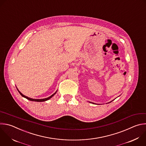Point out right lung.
<instances>
[{"label": "right lung", "instance_id": "add662e5", "mask_svg": "<svg viewBox=\"0 0 146 146\" xmlns=\"http://www.w3.org/2000/svg\"><path fill=\"white\" fill-rule=\"evenodd\" d=\"M18 92H19V93L21 94V95L22 96V97H23V98H26V99H27V100H30V101H32V102H45V101H46V100H49L50 99H51L52 97L57 93V92H56L53 94H52L51 96H50V97H48V98H45V99H31V98H28V97H27V96H25V95H23V94H22V93H21L19 90H18Z\"/></svg>", "mask_w": 146, "mask_h": 146}]
</instances>
